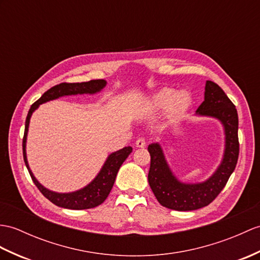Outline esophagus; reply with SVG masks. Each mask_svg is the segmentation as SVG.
Masks as SVG:
<instances>
[{"instance_id":"esophagus-1","label":"esophagus","mask_w":260,"mask_h":260,"mask_svg":"<svg viewBox=\"0 0 260 260\" xmlns=\"http://www.w3.org/2000/svg\"><path fill=\"white\" fill-rule=\"evenodd\" d=\"M145 145H146V142H145V138H144V137L137 138V141H136V147L142 148V147L145 146Z\"/></svg>"}]
</instances>
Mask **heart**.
I'll list each match as a JSON object with an SVG mask.
<instances>
[{
	"mask_svg": "<svg viewBox=\"0 0 260 260\" xmlns=\"http://www.w3.org/2000/svg\"><path fill=\"white\" fill-rule=\"evenodd\" d=\"M148 104L154 110H162V108L170 106L173 111L180 112L186 110L190 104V95L185 89H180L174 93V89L164 88L154 94L149 99Z\"/></svg>",
	"mask_w": 260,
	"mask_h": 260,
	"instance_id": "b5f03b06",
	"label": "heart"
}]
</instances>
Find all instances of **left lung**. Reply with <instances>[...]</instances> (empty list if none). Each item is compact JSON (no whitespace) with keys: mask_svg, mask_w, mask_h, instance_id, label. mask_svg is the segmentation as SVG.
<instances>
[{"mask_svg":"<svg viewBox=\"0 0 260 260\" xmlns=\"http://www.w3.org/2000/svg\"><path fill=\"white\" fill-rule=\"evenodd\" d=\"M195 115L218 119L224 127V154L220 164L209 178L201 183H184L171 170L159 143H152L147 147L150 154V188L161 206L179 212L196 210L212 203L235 171L239 155L237 110L216 83L206 81L204 102Z\"/></svg>","mask_w":260,"mask_h":260,"instance_id":"obj_1","label":"left lung"}]
</instances>
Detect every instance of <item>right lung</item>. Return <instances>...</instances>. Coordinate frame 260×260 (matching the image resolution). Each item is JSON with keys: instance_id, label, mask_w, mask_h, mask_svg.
Segmentation results:
<instances>
[{"instance_id": "add662e5", "label": "right lung", "mask_w": 260, "mask_h": 260, "mask_svg": "<svg viewBox=\"0 0 260 260\" xmlns=\"http://www.w3.org/2000/svg\"><path fill=\"white\" fill-rule=\"evenodd\" d=\"M106 84L107 82L105 80H93V81L83 82V83L58 84V85L53 86L52 88L46 90V92L41 96V99L39 101H36L28 111L27 117L25 120V131H24V137H23V158H24V161H25L27 171L29 175H31L32 180L36 185V187H38L40 191L48 199V201L52 202L53 204H55L58 207L80 210V209L94 208L96 206H99V205H101L107 198L108 194L111 192L119 167L122 166L125 159L128 157V155L132 153L133 148L131 146H127L108 155L104 165L102 166L99 174L96 175L92 182L87 184L85 187H83V188L75 191H71V192H57V191L50 190L35 178L31 168L28 166L27 156H26V140H27L29 120H31L32 114L38 110L41 104H44L46 102L63 98V96L83 95V94L93 95L96 93H100L101 90L106 86Z\"/></svg>"}]
</instances>
